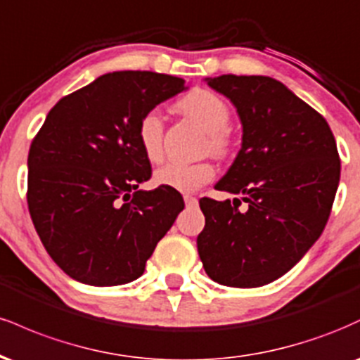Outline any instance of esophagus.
I'll list each match as a JSON object with an SVG mask.
<instances>
[{"label": "esophagus", "instance_id": "obj_1", "mask_svg": "<svg viewBox=\"0 0 360 360\" xmlns=\"http://www.w3.org/2000/svg\"><path fill=\"white\" fill-rule=\"evenodd\" d=\"M184 203L186 206H193L198 203V200L194 196H191V194H184Z\"/></svg>", "mask_w": 360, "mask_h": 360}]
</instances>
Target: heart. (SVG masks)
<instances>
[{"label":"heart","mask_w":360,"mask_h":360,"mask_svg":"<svg viewBox=\"0 0 360 360\" xmlns=\"http://www.w3.org/2000/svg\"><path fill=\"white\" fill-rule=\"evenodd\" d=\"M177 108L208 131V146L217 155H225L230 147L226 125L230 122V108L223 98L208 89H194L177 103ZM162 118L159 111L150 110L140 118L137 140L142 154L150 162H159L162 157ZM214 177V167L208 160L201 162H167L155 171V183L177 191L191 193Z\"/></svg>","instance_id":"heart-1"}]
</instances>
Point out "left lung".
Wrapping results in <instances>:
<instances>
[{"label":"left lung","mask_w":360,"mask_h":360,"mask_svg":"<svg viewBox=\"0 0 360 360\" xmlns=\"http://www.w3.org/2000/svg\"><path fill=\"white\" fill-rule=\"evenodd\" d=\"M237 108L242 148L214 188L240 194L201 198L198 254L214 283L259 288L295 267L323 232L340 181L326 120L283 82L223 74L206 79ZM238 202V205H235Z\"/></svg>","instance_id":"1"}]
</instances>
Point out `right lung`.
<instances>
[{
  "mask_svg": "<svg viewBox=\"0 0 360 360\" xmlns=\"http://www.w3.org/2000/svg\"><path fill=\"white\" fill-rule=\"evenodd\" d=\"M150 71L103 74L49 111L28 152V212L45 250L69 278L89 286L135 281L183 212V196L143 191L150 160L139 122L186 89Z\"/></svg>",
  "mask_w": 360,
  "mask_h": 360,
  "instance_id": "obj_1",
  "label": "right lung"
}]
</instances>
